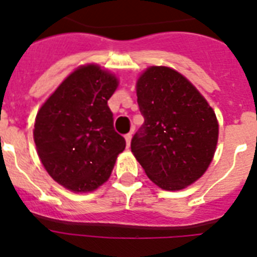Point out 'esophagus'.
Returning <instances> with one entry per match:
<instances>
[{"instance_id":"obj_1","label":"esophagus","mask_w":257,"mask_h":257,"mask_svg":"<svg viewBox=\"0 0 257 257\" xmlns=\"http://www.w3.org/2000/svg\"><path fill=\"white\" fill-rule=\"evenodd\" d=\"M131 138H133V134H131V133H128V134H126V135H124V139H126V144H127V147H130Z\"/></svg>"}]
</instances>
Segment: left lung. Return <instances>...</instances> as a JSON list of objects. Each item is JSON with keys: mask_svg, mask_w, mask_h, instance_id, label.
<instances>
[{"mask_svg": "<svg viewBox=\"0 0 257 257\" xmlns=\"http://www.w3.org/2000/svg\"><path fill=\"white\" fill-rule=\"evenodd\" d=\"M144 123L131 151L148 178L180 190L205 174L216 149L219 124L212 108L176 70L151 67L136 86Z\"/></svg>", "mask_w": 257, "mask_h": 257, "instance_id": "left-lung-1", "label": "left lung"}]
</instances>
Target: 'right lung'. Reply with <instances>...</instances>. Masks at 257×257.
I'll use <instances>...</instances> for the list:
<instances>
[{
	"mask_svg": "<svg viewBox=\"0 0 257 257\" xmlns=\"http://www.w3.org/2000/svg\"><path fill=\"white\" fill-rule=\"evenodd\" d=\"M117 85L97 65L81 67L37 113L33 136L41 162L56 183L73 192H91L105 183L126 147L108 106Z\"/></svg>",
	"mask_w": 257,
	"mask_h": 257,
	"instance_id": "right-lung-1",
	"label": "right lung"
}]
</instances>
